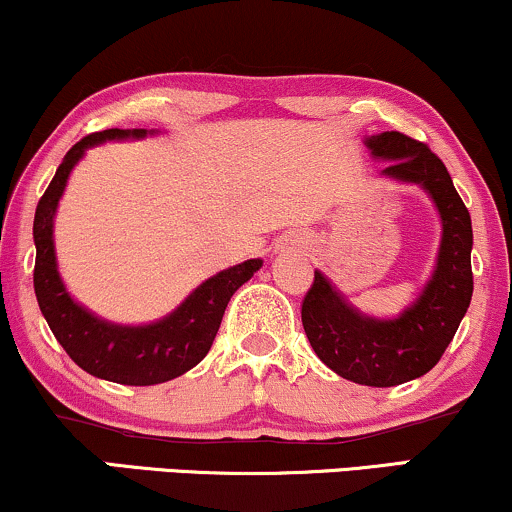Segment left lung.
I'll use <instances>...</instances> for the list:
<instances>
[{
	"instance_id": "8db88e82",
	"label": "left lung",
	"mask_w": 512,
	"mask_h": 512,
	"mask_svg": "<svg viewBox=\"0 0 512 512\" xmlns=\"http://www.w3.org/2000/svg\"><path fill=\"white\" fill-rule=\"evenodd\" d=\"M375 159L391 161L384 178L420 185L441 218L434 273L418 299L391 320L356 311L332 282L315 270L301 306L313 351L344 380L365 387H396L430 372L451 344L472 299V223L463 199L437 154L403 132L365 137Z\"/></svg>"
}]
</instances>
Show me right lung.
I'll list each match as a JSON object with an SVG mask.
<instances>
[{
    "label": "right lung",
    "mask_w": 512,
    "mask_h": 512,
    "mask_svg": "<svg viewBox=\"0 0 512 512\" xmlns=\"http://www.w3.org/2000/svg\"><path fill=\"white\" fill-rule=\"evenodd\" d=\"M147 135L149 132L142 128H111L82 137L56 168V175L35 208L33 223L37 249L33 273L35 296L56 342L85 372L99 380L130 384V387L168 382L201 363L216 339L227 301L263 266L261 258H251L239 266L220 270L218 275L201 282L173 313L149 325L109 323L80 306L66 292L56 268L54 216L71 170L94 144L142 140Z\"/></svg>",
    "instance_id": "obj_1"
}]
</instances>
